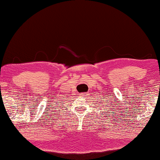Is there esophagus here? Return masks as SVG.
<instances>
[{
    "label": "esophagus",
    "instance_id": "34e87169",
    "mask_svg": "<svg viewBox=\"0 0 160 160\" xmlns=\"http://www.w3.org/2000/svg\"><path fill=\"white\" fill-rule=\"evenodd\" d=\"M86 94V93H85V92L84 93H82V94L83 95V96H85V94Z\"/></svg>",
    "mask_w": 160,
    "mask_h": 160
}]
</instances>
